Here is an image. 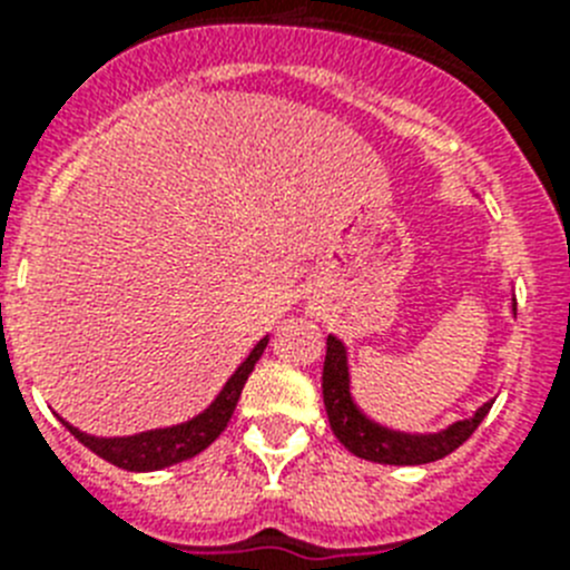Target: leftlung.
<instances>
[{
	"instance_id": "obj_1",
	"label": "left lung",
	"mask_w": 570,
	"mask_h": 570,
	"mask_svg": "<svg viewBox=\"0 0 570 570\" xmlns=\"http://www.w3.org/2000/svg\"><path fill=\"white\" fill-rule=\"evenodd\" d=\"M513 314H517V299H513ZM322 396H325V411H328L331 431L336 434V440L360 460L380 462V465H425V462L454 454L456 448L480 428L493 405V402H485L471 420L454 422L440 434L420 436L387 431L367 420L351 400L345 345L336 336H328V354H325V367H322Z\"/></svg>"
}]
</instances>
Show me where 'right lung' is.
Segmentation results:
<instances>
[{
    "mask_svg": "<svg viewBox=\"0 0 570 570\" xmlns=\"http://www.w3.org/2000/svg\"><path fill=\"white\" fill-rule=\"evenodd\" d=\"M268 345V336L256 342V347L248 354V360L242 362L234 371L225 387L219 391L210 407H205L203 414L194 416L190 422L174 428H159V431H148V434L136 436H122V440H99V436H88L82 431H77L73 425L62 422L70 434L77 436L85 448H90L94 454L102 456L105 462L116 468H125V471H159V468L176 465V462H185L190 456L203 454L205 448L223 434L228 428L230 416L236 411V402H239L242 387L248 382L250 371L259 362L262 351Z\"/></svg>",
    "mask_w": 570,
    "mask_h": 570,
    "instance_id": "add662e5",
    "label": "right lung"
}]
</instances>
